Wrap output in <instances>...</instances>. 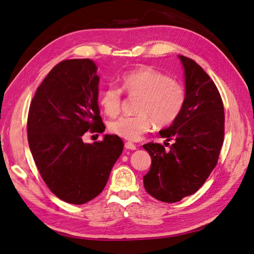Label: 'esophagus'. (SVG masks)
<instances>
[{"instance_id": "esophagus-1", "label": "esophagus", "mask_w": 254, "mask_h": 254, "mask_svg": "<svg viewBox=\"0 0 254 254\" xmlns=\"http://www.w3.org/2000/svg\"><path fill=\"white\" fill-rule=\"evenodd\" d=\"M124 146H126L127 149H131V150H135V149H136V145H134V144L131 143V142H127L126 145H124Z\"/></svg>"}]
</instances>
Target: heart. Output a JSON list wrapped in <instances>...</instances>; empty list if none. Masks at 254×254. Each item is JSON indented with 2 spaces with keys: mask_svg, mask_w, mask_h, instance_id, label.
I'll return each mask as SVG.
<instances>
[{
  "mask_svg": "<svg viewBox=\"0 0 254 254\" xmlns=\"http://www.w3.org/2000/svg\"><path fill=\"white\" fill-rule=\"evenodd\" d=\"M121 89L128 96H138L135 116H120L109 122V131L128 141H138L145 133L169 126L179 117L185 106L186 91L178 82L149 66L127 72L121 77ZM99 102L107 116L120 111L122 91L110 85L101 91Z\"/></svg>",
  "mask_w": 254,
  "mask_h": 254,
  "instance_id": "heart-1",
  "label": "heart"
}]
</instances>
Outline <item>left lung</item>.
<instances>
[{"mask_svg":"<svg viewBox=\"0 0 254 254\" xmlns=\"http://www.w3.org/2000/svg\"><path fill=\"white\" fill-rule=\"evenodd\" d=\"M178 58L185 74V106L171 126L159 131L167 142L175 143L169 150L157 143L143 145L152 157L144 188L166 203L179 202L204 185L224 142V105L216 85L195 61Z\"/></svg>","mask_w":254,"mask_h":254,"instance_id":"8db88e82","label":"left lung"}]
</instances>
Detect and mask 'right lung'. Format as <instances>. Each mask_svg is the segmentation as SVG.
I'll return each mask as SVG.
<instances>
[{"label": "right lung", "mask_w": 254, "mask_h": 254, "mask_svg": "<svg viewBox=\"0 0 254 254\" xmlns=\"http://www.w3.org/2000/svg\"><path fill=\"white\" fill-rule=\"evenodd\" d=\"M96 63L90 59L62 61L37 88L27 133L35 164L48 188L62 201L80 205L99 195L124 144L105 134L84 143L85 132L102 133Z\"/></svg>", "instance_id": "1"}]
</instances>
